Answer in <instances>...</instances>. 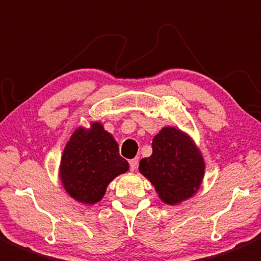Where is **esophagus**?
Here are the masks:
<instances>
[{"label":"esophagus","instance_id":"34e87169","mask_svg":"<svg viewBox=\"0 0 261 261\" xmlns=\"http://www.w3.org/2000/svg\"><path fill=\"white\" fill-rule=\"evenodd\" d=\"M138 164H139V158H135V159H131L130 160V169L133 170V172H135L136 168H138Z\"/></svg>","mask_w":261,"mask_h":261}]
</instances>
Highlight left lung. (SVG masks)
<instances>
[{
	"label": "left lung",
	"mask_w": 261,
	"mask_h": 261,
	"mask_svg": "<svg viewBox=\"0 0 261 261\" xmlns=\"http://www.w3.org/2000/svg\"><path fill=\"white\" fill-rule=\"evenodd\" d=\"M204 169L203 155L193 139L174 126L163 127L154 136L152 154L139 164V172L152 184L160 201L169 206L198 192Z\"/></svg>",
	"instance_id": "8db88e82"
}]
</instances>
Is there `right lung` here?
<instances>
[{"label": "right lung", "instance_id": "1", "mask_svg": "<svg viewBox=\"0 0 261 261\" xmlns=\"http://www.w3.org/2000/svg\"><path fill=\"white\" fill-rule=\"evenodd\" d=\"M118 144L99 121L78 126L63 150L59 179L68 194L83 204L102 201L109 184L128 170Z\"/></svg>", "mask_w": 261, "mask_h": 261}]
</instances>
